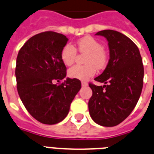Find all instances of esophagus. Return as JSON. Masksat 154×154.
Returning <instances> with one entry per match:
<instances>
[{"label": "esophagus", "instance_id": "esophagus-1", "mask_svg": "<svg viewBox=\"0 0 154 154\" xmlns=\"http://www.w3.org/2000/svg\"><path fill=\"white\" fill-rule=\"evenodd\" d=\"M81 85H82L83 87H87L88 85V84L86 81H82V82H81Z\"/></svg>", "mask_w": 154, "mask_h": 154}]
</instances>
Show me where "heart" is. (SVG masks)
Masks as SVG:
<instances>
[{"label":"heart","instance_id":"1","mask_svg":"<svg viewBox=\"0 0 154 154\" xmlns=\"http://www.w3.org/2000/svg\"><path fill=\"white\" fill-rule=\"evenodd\" d=\"M79 52L86 54L85 63L86 65H76L69 69L68 74L71 78L85 81L95 74L97 69L105 68L108 62L107 52L102 45L91 36H85L77 42ZM77 56V49L71 44H66L61 50L60 57L63 63L70 66L73 63Z\"/></svg>","mask_w":154,"mask_h":154}]
</instances>
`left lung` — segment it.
Masks as SVG:
<instances>
[{
  "mask_svg": "<svg viewBox=\"0 0 154 154\" xmlns=\"http://www.w3.org/2000/svg\"><path fill=\"white\" fill-rule=\"evenodd\" d=\"M95 35L106 38L110 59L103 73L94 78L105 85L89 84L92 96L88 109L94 122L112 127L124 121L138 102L143 85V65L138 47L126 35L114 30Z\"/></svg>",
  "mask_w": 154,
  "mask_h": 154,
  "instance_id": "obj_1",
  "label": "left lung"
}]
</instances>
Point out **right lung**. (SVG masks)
Here are the masks:
<instances>
[{"label":"right lung","mask_w":154,"mask_h":154,"mask_svg":"<svg viewBox=\"0 0 154 154\" xmlns=\"http://www.w3.org/2000/svg\"><path fill=\"white\" fill-rule=\"evenodd\" d=\"M68 38L55 32L31 37L16 60L17 89L29 114L41 123L53 125L67 116L72 101L81 88L78 79L66 78L60 53Z\"/></svg>","instance_id":"1"}]
</instances>
